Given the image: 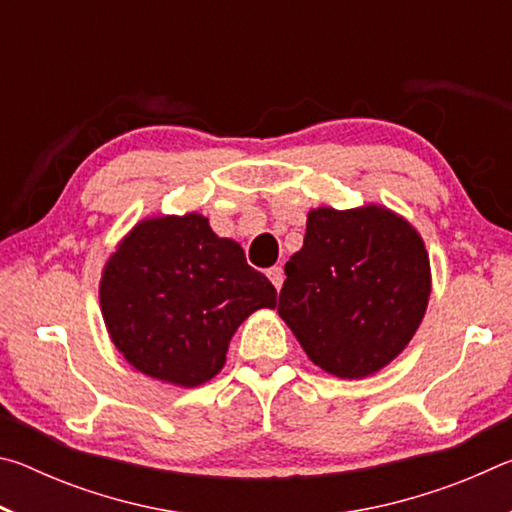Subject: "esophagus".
Segmentation results:
<instances>
[{"instance_id":"34e87169","label":"esophagus","mask_w":512,"mask_h":512,"mask_svg":"<svg viewBox=\"0 0 512 512\" xmlns=\"http://www.w3.org/2000/svg\"><path fill=\"white\" fill-rule=\"evenodd\" d=\"M268 280L273 282V287L280 291L282 289V284H284V268L282 266H273V268H268Z\"/></svg>"}]
</instances>
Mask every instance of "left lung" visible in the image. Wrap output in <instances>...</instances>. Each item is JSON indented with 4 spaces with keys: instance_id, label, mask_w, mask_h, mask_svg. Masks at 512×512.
Wrapping results in <instances>:
<instances>
[{
    "instance_id": "1",
    "label": "left lung",
    "mask_w": 512,
    "mask_h": 512,
    "mask_svg": "<svg viewBox=\"0 0 512 512\" xmlns=\"http://www.w3.org/2000/svg\"><path fill=\"white\" fill-rule=\"evenodd\" d=\"M284 273L277 314L307 357L341 379L388 366L413 339L431 293L422 237L381 205L311 210L305 244Z\"/></svg>"
}]
</instances>
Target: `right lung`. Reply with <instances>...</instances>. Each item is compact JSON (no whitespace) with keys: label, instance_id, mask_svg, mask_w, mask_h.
<instances>
[{"label":"right lung","instance_id":"right-lung-1","mask_svg":"<svg viewBox=\"0 0 512 512\" xmlns=\"http://www.w3.org/2000/svg\"><path fill=\"white\" fill-rule=\"evenodd\" d=\"M101 311L124 359L144 375L194 388L223 368L237 327L277 291L237 241L201 214L137 223L103 268Z\"/></svg>","mask_w":512,"mask_h":512}]
</instances>
